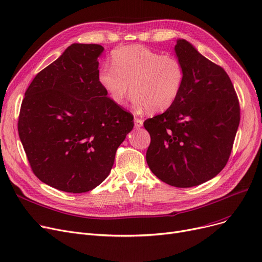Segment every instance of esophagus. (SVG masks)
<instances>
[{
	"label": "esophagus",
	"mask_w": 262,
	"mask_h": 262,
	"mask_svg": "<svg viewBox=\"0 0 262 262\" xmlns=\"http://www.w3.org/2000/svg\"><path fill=\"white\" fill-rule=\"evenodd\" d=\"M135 126L136 128H140L143 126V120L138 119V118H135Z\"/></svg>",
	"instance_id": "esophagus-1"
}]
</instances>
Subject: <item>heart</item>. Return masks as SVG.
Instances as JSON below:
<instances>
[{
    "instance_id": "heart-1",
    "label": "heart",
    "mask_w": 262,
    "mask_h": 262,
    "mask_svg": "<svg viewBox=\"0 0 262 262\" xmlns=\"http://www.w3.org/2000/svg\"><path fill=\"white\" fill-rule=\"evenodd\" d=\"M112 62L113 67L100 69L98 81L118 106L125 103L129 88L132 106L137 113L166 112L181 94L185 70L175 56L134 45L116 49Z\"/></svg>"
}]
</instances>
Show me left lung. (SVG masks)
I'll use <instances>...</instances> for the list:
<instances>
[{
    "instance_id": "1",
    "label": "left lung",
    "mask_w": 262,
    "mask_h": 262,
    "mask_svg": "<svg viewBox=\"0 0 262 262\" xmlns=\"http://www.w3.org/2000/svg\"><path fill=\"white\" fill-rule=\"evenodd\" d=\"M175 55L185 70L175 103L144 122L150 144L148 167L160 181L177 188L208 182L226 166L240 123V107L223 69L185 39Z\"/></svg>"
}]
</instances>
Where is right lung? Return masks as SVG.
Instances as JSON below:
<instances>
[{
    "instance_id": "add662e5",
    "label": "right lung",
    "mask_w": 262,
    "mask_h": 262,
    "mask_svg": "<svg viewBox=\"0 0 262 262\" xmlns=\"http://www.w3.org/2000/svg\"><path fill=\"white\" fill-rule=\"evenodd\" d=\"M100 45L73 43L40 71L25 92L18 130L34 174L60 191L82 193L102 184L134 117L98 81Z\"/></svg>"
}]
</instances>
